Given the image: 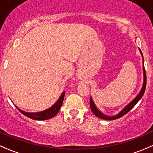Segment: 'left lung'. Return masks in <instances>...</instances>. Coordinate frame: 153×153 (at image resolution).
Listing matches in <instances>:
<instances>
[{
    "mask_svg": "<svg viewBox=\"0 0 153 153\" xmlns=\"http://www.w3.org/2000/svg\"><path fill=\"white\" fill-rule=\"evenodd\" d=\"M140 51L141 55H142V56H143V54H142V52H141L140 49ZM143 76H144V77H143V79H144V80H143V87H142V88H141V91H140V93L137 94V96L135 97L133 101H132L131 102L128 104V105L126 106V107H125V108L123 109V110H122V111L120 112L119 114L116 115V116H105V115L103 114V113H101V112L98 109H97V107H96L95 105H94V102H93L92 99H91V97H90V107H91V111L93 112V113H94L96 116L101 118V119H106V120H114V119H119V118L122 117V116H123L124 115H126V113H128V112L130 111V110H131V109L133 108L135 105H136L137 103L139 101V100L140 99L141 97H143V94H144V92H145V89H146V71H145L144 65H143Z\"/></svg>",
    "mask_w": 153,
    "mask_h": 153,
    "instance_id": "obj_1",
    "label": "left lung"
}]
</instances>
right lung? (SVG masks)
I'll return each mask as SVG.
<instances>
[{
	"label": "right lung",
	"mask_w": 153,
	"mask_h": 153,
	"mask_svg": "<svg viewBox=\"0 0 153 153\" xmlns=\"http://www.w3.org/2000/svg\"><path fill=\"white\" fill-rule=\"evenodd\" d=\"M65 91H64L62 94L61 97H59V99L58 100L57 102L54 104L52 107H51L50 108L47 109V110H44V111L39 112V113H27V112H25L21 110L20 109H19L16 107V108L22 113L23 115H25L27 117L30 118V119H34V120H46V119H49L52 118L53 116H56L58 113V112L60 110L61 107L62 105V103L64 101V97H65Z\"/></svg>",
	"instance_id": "obj_1"
}]
</instances>
